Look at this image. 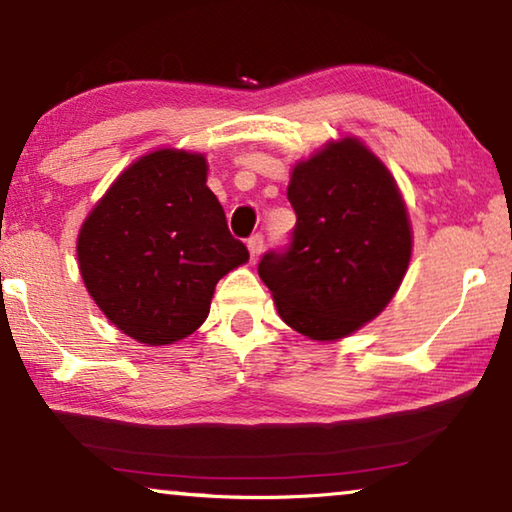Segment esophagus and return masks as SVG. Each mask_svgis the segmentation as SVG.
I'll return each mask as SVG.
<instances>
[{
    "instance_id": "34e87169",
    "label": "esophagus",
    "mask_w": 512,
    "mask_h": 512,
    "mask_svg": "<svg viewBox=\"0 0 512 512\" xmlns=\"http://www.w3.org/2000/svg\"><path fill=\"white\" fill-rule=\"evenodd\" d=\"M248 250H250V259H255L262 255V250H264V236L262 234H253L248 239Z\"/></svg>"
}]
</instances>
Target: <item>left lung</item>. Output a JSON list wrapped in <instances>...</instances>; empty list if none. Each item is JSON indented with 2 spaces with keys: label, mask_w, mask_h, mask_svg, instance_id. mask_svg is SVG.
<instances>
[{
  "label": "left lung",
  "mask_w": 512,
  "mask_h": 512,
  "mask_svg": "<svg viewBox=\"0 0 512 512\" xmlns=\"http://www.w3.org/2000/svg\"><path fill=\"white\" fill-rule=\"evenodd\" d=\"M292 241L257 271L282 322L310 340H338L386 308L407 273L411 227L386 165L356 137L294 165Z\"/></svg>",
  "instance_id": "obj_1"
}]
</instances>
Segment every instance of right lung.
Segmentation results:
<instances>
[{"label":"right lung","mask_w":512,"mask_h":512,"mask_svg":"<svg viewBox=\"0 0 512 512\" xmlns=\"http://www.w3.org/2000/svg\"><path fill=\"white\" fill-rule=\"evenodd\" d=\"M87 292L119 331L160 347L209 315L218 280L248 262L207 186V158L158 149L137 158L82 223Z\"/></svg>","instance_id":"add662e5"}]
</instances>
